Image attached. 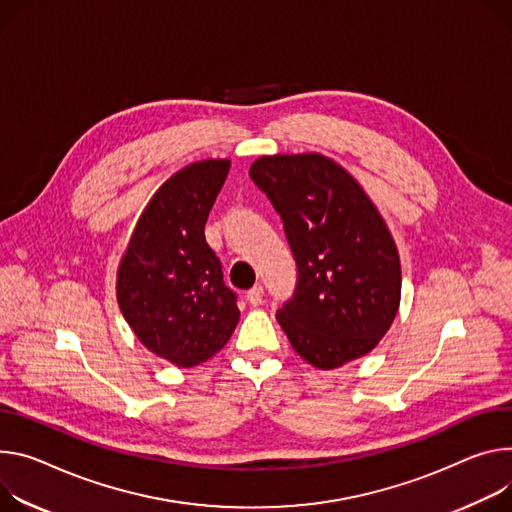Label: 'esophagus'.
Returning a JSON list of instances; mask_svg holds the SVG:
<instances>
[{
  "mask_svg": "<svg viewBox=\"0 0 512 512\" xmlns=\"http://www.w3.org/2000/svg\"><path fill=\"white\" fill-rule=\"evenodd\" d=\"M247 300H249L251 306H259L263 302V286H253L247 292Z\"/></svg>",
  "mask_w": 512,
  "mask_h": 512,
  "instance_id": "obj_1",
  "label": "esophagus"
}]
</instances>
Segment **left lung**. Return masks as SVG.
I'll list each match as a JSON object with an SVG mask.
<instances>
[{
    "instance_id": "left-lung-1",
    "label": "left lung",
    "mask_w": 512,
    "mask_h": 512,
    "mask_svg": "<svg viewBox=\"0 0 512 512\" xmlns=\"http://www.w3.org/2000/svg\"><path fill=\"white\" fill-rule=\"evenodd\" d=\"M249 175L284 222L296 261L294 296L277 310L292 347L333 369L369 353L400 304V259L361 185L335 161L308 155L257 159Z\"/></svg>"
}]
</instances>
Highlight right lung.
<instances>
[{
	"label": "right lung",
	"instance_id": "add662e5",
	"mask_svg": "<svg viewBox=\"0 0 512 512\" xmlns=\"http://www.w3.org/2000/svg\"><path fill=\"white\" fill-rule=\"evenodd\" d=\"M230 161L208 159L171 175L136 222L118 269L116 296L134 335L159 357L194 367L230 339L237 294L204 226Z\"/></svg>",
	"mask_w": 512,
	"mask_h": 512
}]
</instances>
